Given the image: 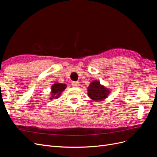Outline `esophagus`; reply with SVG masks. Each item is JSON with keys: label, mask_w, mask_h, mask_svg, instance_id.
<instances>
[{"label": "esophagus", "mask_w": 157, "mask_h": 157, "mask_svg": "<svg viewBox=\"0 0 157 157\" xmlns=\"http://www.w3.org/2000/svg\"><path fill=\"white\" fill-rule=\"evenodd\" d=\"M72 86H73V87L77 88V87L79 86V83H78V82H72Z\"/></svg>", "instance_id": "1"}]
</instances>
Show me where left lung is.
<instances>
[{"label":"left lung","mask_w":157,"mask_h":157,"mask_svg":"<svg viewBox=\"0 0 157 157\" xmlns=\"http://www.w3.org/2000/svg\"><path fill=\"white\" fill-rule=\"evenodd\" d=\"M110 90L100 84L98 80H94L88 87V95L92 100L101 101L107 98Z\"/></svg>","instance_id":"1"}]
</instances>
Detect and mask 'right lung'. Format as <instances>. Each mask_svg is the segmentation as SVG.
I'll list each match as a JSON object with an SVG mask.
<instances>
[{
  "label": "right lung",
  "mask_w": 157,
  "mask_h": 157,
  "mask_svg": "<svg viewBox=\"0 0 157 157\" xmlns=\"http://www.w3.org/2000/svg\"><path fill=\"white\" fill-rule=\"evenodd\" d=\"M67 87V85L65 84H61L56 82L52 86L51 88V95L52 96L50 99H57L60 96L61 92L64 91V90Z\"/></svg>",
  "instance_id": "1"
}]
</instances>
